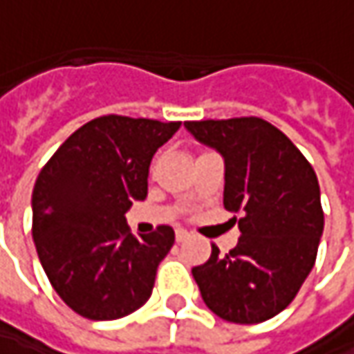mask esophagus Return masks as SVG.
I'll use <instances>...</instances> for the list:
<instances>
[{"label":"esophagus","mask_w":354,"mask_h":354,"mask_svg":"<svg viewBox=\"0 0 354 354\" xmlns=\"http://www.w3.org/2000/svg\"><path fill=\"white\" fill-rule=\"evenodd\" d=\"M188 238H190V234H188L186 230H176V241H178V243L186 241Z\"/></svg>","instance_id":"1"}]
</instances>
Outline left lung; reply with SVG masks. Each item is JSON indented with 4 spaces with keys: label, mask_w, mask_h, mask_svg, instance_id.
<instances>
[{
    "label": "left lung",
    "mask_w": 354,
    "mask_h": 354,
    "mask_svg": "<svg viewBox=\"0 0 354 354\" xmlns=\"http://www.w3.org/2000/svg\"><path fill=\"white\" fill-rule=\"evenodd\" d=\"M186 129L225 162L223 206L238 214L239 241L192 269L207 307L230 323H263L295 299L313 269L325 214L315 170L259 116L188 120Z\"/></svg>",
    "instance_id": "left-lung-1"
}]
</instances>
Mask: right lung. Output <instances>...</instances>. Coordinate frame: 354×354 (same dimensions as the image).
Segmentation results:
<instances>
[{"label":"right lung","mask_w":354,"mask_h":354,"mask_svg":"<svg viewBox=\"0 0 354 354\" xmlns=\"http://www.w3.org/2000/svg\"><path fill=\"white\" fill-rule=\"evenodd\" d=\"M180 124L99 116L73 132L41 168L31 234L57 295L77 315L113 321L150 299L174 230L158 225L134 238L124 214L132 200L147 198L150 160Z\"/></svg>","instance_id":"1"}]
</instances>
